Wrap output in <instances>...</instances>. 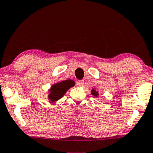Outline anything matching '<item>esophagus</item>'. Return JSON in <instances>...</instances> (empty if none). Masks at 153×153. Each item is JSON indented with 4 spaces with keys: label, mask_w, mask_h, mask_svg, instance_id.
I'll list each match as a JSON object with an SVG mask.
<instances>
[{
    "label": "esophagus",
    "mask_w": 153,
    "mask_h": 153,
    "mask_svg": "<svg viewBox=\"0 0 153 153\" xmlns=\"http://www.w3.org/2000/svg\"><path fill=\"white\" fill-rule=\"evenodd\" d=\"M77 85L79 86V87H81V86H83L84 85V81L83 80H79L77 82Z\"/></svg>",
    "instance_id": "1"
}]
</instances>
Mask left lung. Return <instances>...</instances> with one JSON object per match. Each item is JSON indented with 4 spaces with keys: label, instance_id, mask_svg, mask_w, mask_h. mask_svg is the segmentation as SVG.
<instances>
[{
    "label": "left lung",
    "instance_id": "obj_1",
    "mask_svg": "<svg viewBox=\"0 0 153 153\" xmlns=\"http://www.w3.org/2000/svg\"><path fill=\"white\" fill-rule=\"evenodd\" d=\"M91 92V94H92V95L94 96H96V97H97V96H98V93L97 91H96L95 89H92Z\"/></svg>",
    "mask_w": 153,
    "mask_h": 153
}]
</instances>
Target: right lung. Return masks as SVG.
<instances>
[{"label": "right lung", "mask_w": 153, "mask_h": 153, "mask_svg": "<svg viewBox=\"0 0 153 153\" xmlns=\"http://www.w3.org/2000/svg\"><path fill=\"white\" fill-rule=\"evenodd\" d=\"M74 85V82L71 80L62 81L61 82L53 85L50 90L51 93L48 95L49 99L52 102L58 100L65 94L68 89H69V88L73 87Z\"/></svg>", "instance_id": "right-lung-1"}]
</instances>
